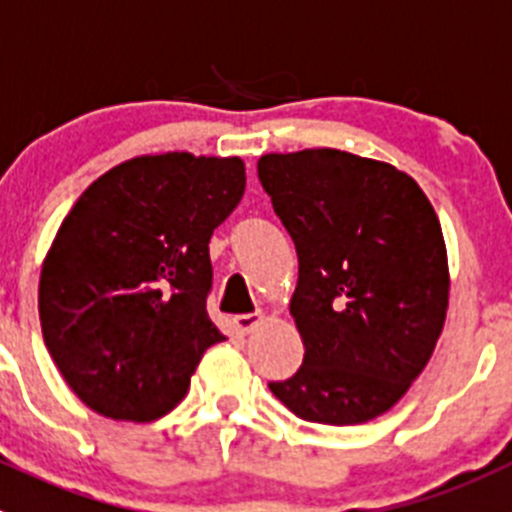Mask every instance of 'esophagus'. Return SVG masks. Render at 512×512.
<instances>
[{
	"label": "esophagus",
	"instance_id": "obj_1",
	"mask_svg": "<svg viewBox=\"0 0 512 512\" xmlns=\"http://www.w3.org/2000/svg\"><path fill=\"white\" fill-rule=\"evenodd\" d=\"M262 321H265V316H262V313H242V316H237V319H234V326L239 329V334H252V331L262 324Z\"/></svg>",
	"mask_w": 512,
	"mask_h": 512
}]
</instances>
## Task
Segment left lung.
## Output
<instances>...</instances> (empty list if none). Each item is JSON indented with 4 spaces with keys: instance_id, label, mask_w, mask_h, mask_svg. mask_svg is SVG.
I'll return each instance as SVG.
<instances>
[{
    "instance_id": "8db88e82",
    "label": "left lung",
    "mask_w": 512,
    "mask_h": 512,
    "mask_svg": "<svg viewBox=\"0 0 512 512\" xmlns=\"http://www.w3.org/2000/svg\"><path fill=\"white\" fill-rule=\"evenodd\" d=\"M257 176L298 252L290 316L306 349L270 390L303 421H372L408 393L444 329L439 216L408 173L331 147L262 155Z\"/></svg>"
}]
</instances>
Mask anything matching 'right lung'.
<instances>
[{"mask_svg": "<svg viewBox=\"0 0 512 512\" xmlns=\"http://www.w3.org/2000/svg\"><path fill=\"white\" fill-rule=\"evenodd\" d=\"M239 158L140 155L96 178L43 262V339L91 411L147 423L186 398L206 349L209 239L245 193Z\"/></svg>", "mask_w": 512, "mask_h": 512, "instance_id": "1", "label": "right lung"}]
</instances>
